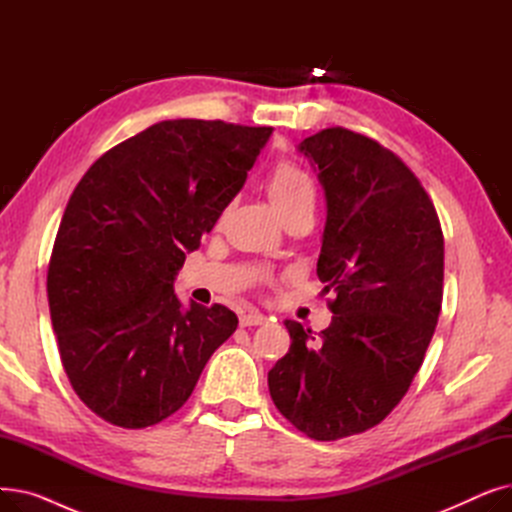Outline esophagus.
Segmentation results:
<instances>
[{
    "label": "esophagus",
    "mask_w": 512,
    "mask_h": 512,
    "mask_svg": "<svg viewBox=\"0 0 512 512\" xmlns=\"http://www.w3.org/2000/svg\"><path fill=\"white\" fill-rule=\"evenodd\" d=\"M261 324H265V317L261 315V313H247V315H242L240 317V326L242 328H251V326H261Z\"/></svg>",
    "instance_id": "esophagus-1"
}]
</instances>
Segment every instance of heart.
I'll return each mask as SVG.
<instances>
[{
  "label": "heart",
  "mask_w": 512,
  "mask_h": 512,
  "mask_svg": "<svg viewBox=\"0 0 512 512\" xmlns=\"http://www.w3.org/2000/svg\"><path fill=\"white\" fill-rule=\"evenodd\" d=\"M267 197L280 213V218L288 215L290 211H297L315 203V184L313 178L290 161H282L274 168V172L267 178Z\"/></svg>",
  "instance_id": "1"
}]
</instances>
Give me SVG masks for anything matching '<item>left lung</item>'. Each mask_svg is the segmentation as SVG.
Wrapping results in <instances>:
<instances>
[{
  "instance_id": "1",
  "label": "left lung",
  "mask_w": 512,
  "mask_h": 512,
  "mask_svg": "<svg viewBox=\"0 0 512 512\" xmlns=\"http://www.w3.org/2000/svg\"><path fill=\"white\" fill-rule=\"evenodd\" d=\"M299 153L326 193L317 276L334 317L319 342L284 321L292 344L267 386L303 434L340 440L378 425L419 371L442 307L444 236L417 176L380 143L326 128Z\"/></svg>"
}]
</instances>
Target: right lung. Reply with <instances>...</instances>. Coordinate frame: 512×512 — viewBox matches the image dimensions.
Here are the masks:
<instances>
[{
    "mask_svg": "<svg viewBox=\"0 0 512 512\" xmlns=\"http://www.w3.org/2000/svg\"><path fill=\"white\" fill-rule=\"evenodd\" d=\"M270 126L164 120L107 153L66 205L47 270L68 380L118 427L176 413L236 330L224 305L184 307L174 280L270 141Z\"/></svg>",
    "mask_w": 512,
    "mask_h": 512,
    "instance_id": "right-lung-1",
    "label": "right lung"
}]
</instances>
